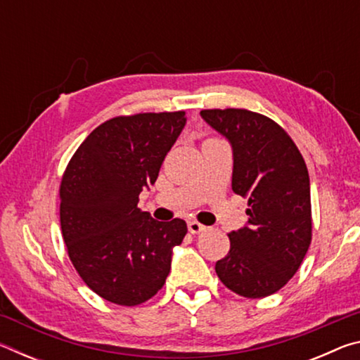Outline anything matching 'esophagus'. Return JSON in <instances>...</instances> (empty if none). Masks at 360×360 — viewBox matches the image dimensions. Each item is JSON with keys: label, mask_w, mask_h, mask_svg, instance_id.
Masks as SVG:
<instances>
[{"label": "esophagus", "mask_w": 360, "mask_h": 360, "mask_svg": "<svg viewBox=\"0 0 360 360\" xmlns=\"http://www.w3.org/2000/svg\"><path fill=\"white\" fill-rule=\"evenodd\" d=\"M187 229H188V231H191V233H193V235H198V233H202V231L206 230L205 225L197 222V221H191V222H188V224H187Z\"/></svg>", "instance_id": "1"}]
</instances>
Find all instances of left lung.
I'll return each mask as SVG.
<instances>
[{
    "label": "left lung",
    "instance_id": "1",
    "mask_svg": "<svg viewBox=\"0 0 360 360\" xmlns=\"http://www.w3.org/2000/svg\"><path fill=\"white\" fill-rule=\"evenodd\" d=\"M202 119L227 139L233 155L231 188L248 198L245 227L231 231L230 251L216 262L235 294L262 298L295 275L311 243L307 165L276 122L248 109H205Z\"/></svg>",
    "mask_w": 360,
    "mask_h": 360
}]
</instances>
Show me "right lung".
Wrapping results in <instances>:
<instances>
[{
	"mask_svg": "<svg viewBox=\"0 0 360 360\" xmlns=\"http://www.w3.org/2000/svg\"><path fill=\"white\" fill-rule=\"evenodd\" d=\"M186 122L184 111L106 120L66 167L60 186L65 245L82 281L108 302L135 307L149 300L172 270L186 222L155 221L136 205Z\"/></svg>",
	"mask_w": 360,
	"mask_h": 360,
	"instance_id": "right-lung-1",
	"label": "right lung"
}]
</instances>
